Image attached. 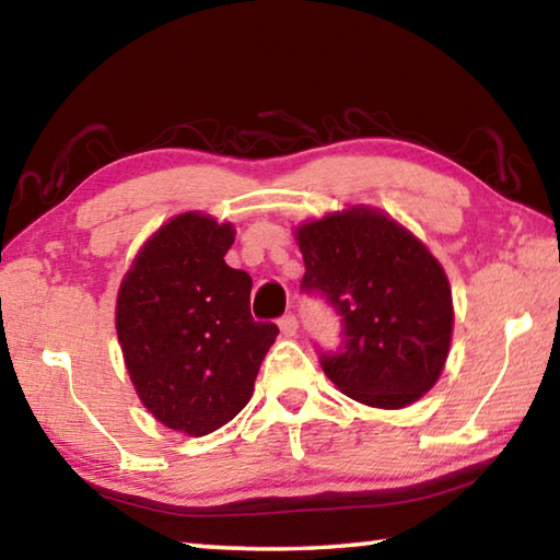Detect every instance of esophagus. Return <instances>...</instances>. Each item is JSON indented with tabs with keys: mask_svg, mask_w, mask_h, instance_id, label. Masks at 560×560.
I'll list each match as a JSON object with an SVG mask.
<instances>
[{
	"mask_svg": "<svg viewBox=\"0 0 560 560\" xmlns=\"http://www.w3.org/2000/svg\"><path fill=\"white\" fill-rule=\"evenodd\" d=\"M279 328H281V334L287 336V338L296 336V334H299V320H296V316H293V314L283 316V318L279 320Z\"/></svg>",
	"mask_w": 560,
	"mask_h": 560,
	"instance_id": "obj_1",
	"label": "esophagus"
}]
</instances>
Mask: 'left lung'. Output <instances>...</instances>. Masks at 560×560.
<instances>
[{
	"instance_id": "1",
	"label": "left lung",
	"mask_w": 560,
	"mask_h": 560,
	"mask_svg": "<svg viewBox=\"0 0 560 560\" xmlns=\"http://www.w3.org/2000/svg\"><path fill=\"white\" fill-rule=\"evenodd\" d=\"M306 264L301 287L340 314L343 348L324 373L353 400L400 410L440 381L454 306L442 264L375 207L353 205L293 230Z\"/></svg>"
}]
</instances>
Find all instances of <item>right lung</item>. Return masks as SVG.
Instances as JSON below:
<instances>
[{
    "label": "right lung",
    "mask_w": 560,
    "mask_h": 560,
    "mask_svg": "<svg viewBox=\"0 0 560 560\" xmlns=\"http://www.w3.org/2000/svg\"><path fill=\"white\" fill-rule=\"evenodd\" d=\"M234 224L183 212L148 236L120 281L116 330L140 402L187 438L252 400L279 328L249 314L252 277L226 267Z\"/></svg>",
    "instance_id": "right-lung-1"
}]
</instances>
